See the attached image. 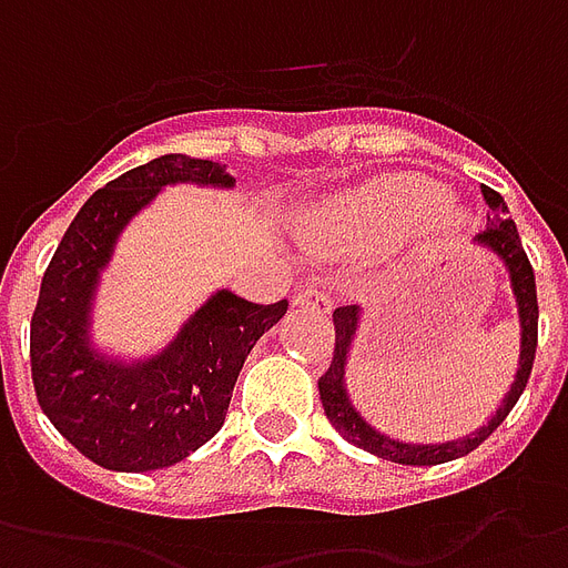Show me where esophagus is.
<instances>
[{
	"instance_id": "1",
	"label": "esophagus",
	"mask_w": 568,
	"mask_h": 568,
	"mask_svg": "<svg viewBox=\"0 0 568 568\" xmlns=\"http://www.w3.org/2000/svg\"><path fill=\"white\" fill-rule=\"evenodd\" d=\"M293 305L296 308H312L317 314H329L333 312V296L321 287H302L296 296H293Z\"/></svg>"
}]
</instances>
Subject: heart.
Here are the masks:
<instances>
[{
    "label": "heart",
    "instance_id": "obj_1",
    "mask_svg": "<svg viewBox=\"0 0 568 568\" xmlns=\"http://www.w3.org/2000/svg\"><path fill=\"white\" fill-rule=\"evenodd\" d=\"M445 202L438 184L420 175L381 178L369 187H359L335 199L324 211L317 230L347 247H369L384 235L403 230Z\"/></svg>",
    "mask_w": 568,
    "mask_h": 568
}]
</instances>
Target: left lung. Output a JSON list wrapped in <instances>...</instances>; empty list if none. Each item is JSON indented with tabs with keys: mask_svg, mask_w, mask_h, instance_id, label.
<instances>
[{
	"mask_svg": "<svg viewBox=\"0 0 568 568\" xmlns=\"http://www.w3.org/2000/svg\"><path fill=\"white\" fill-rule=\"evenodd\" d=\"M484 202H487V230L478 233V244H487L508 268V278H511V290H515L517 300V317H520V359H517V375L511 390L503 399V405L496 408V415L481 426L478 433H471L457 442H442V445H408L399 438H390L378 433L375 426L366 424L359 412L351 405L345 390V366L347 354H351V342L357 335L359 324V305H342L333 312L335 324V347H333V363L329 369L317 381V390H321V403L329 417V424L335 426V433L357 445L359 450H369L375 457L390 459V463H403V466H438V463H448V459L466 457L471 450L481 445L484 438L494 433L496 426L503 424L508 412L515 408L520 399V393L527 387L529 372H532V359H536V342H539V302H536V275L529 266L527 251L520 244L515 221L508 217V205L505 199L490 187H481Z\"/></svg>",
	"mask_w": 568,
	"mask_h": 568,
	"instance_id": "1",
	"label": "left lung"
}]
</instances>
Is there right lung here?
<instances>
[{
    "mask_svg": "<svg viewBox=\"0 0 568 568\" xmlns=\"http://www.w3.org/2000/svg\"><path fill=\"white\" fill-rule=\"evenodd\" d=\"M165 184L233 187L235 178L221 163L165 153L109 181L87 199L53 251L29 324L41 412L102 469H163L202 448L223 426L256 338L287 314V300L256 305L217 290L172 345L142 363L102 357L90 345L99 272L123 226Z\"/></svg>",
    "mask_w": 568,
    "mask_h": 568,
    "instance_id": "obj_1",
    "label": "right lung"
}]
</instances>
